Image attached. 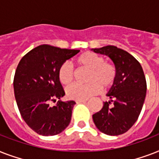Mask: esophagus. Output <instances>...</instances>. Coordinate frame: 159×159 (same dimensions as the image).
I'll use <instances>...</instances> for the list:
<instances>
[{"mask_svg": "<svg viewBox=\"0 0 159 159\" xmlns=\"http://www.w3.org/2000/svg\"><path fill=\"white\" fill-rule=\"evenodd\" d=\"M87 102V100H77V101H76L77 103H84V102Z\"/></svg>", "mask_w": 159, "mask_h": 159, "instance_id": "obj_1", "label": "esophagus"}]
</instances>
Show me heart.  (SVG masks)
Instances as JSON below:
<instances>
[{"label":"heart","instance_id":"heart-1","mask_svg":"<svg viewBox=\"0 0 159 159\" xmlns=\"http://www.w3.org/2000/svg\"><path fill=\"white\" fill-rule=\"evenodd\" d=\"M77 64L89 70L85 85L72 84L67 88V97L72 100H87L98 94L102 87L107 89L114 84L116 78V70L113 65L105 62L104 57L92 52H85L76 59ZM57 77L62 85H69L73 81V71L71 65L63 62L58 68Z\"/></svg>","mask_w":159,"mask_h":159}]
</instances>
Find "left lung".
<instances>
[{
    "instance_id": "1",
    "label": "left lung",
    "mask_w": 159,
    "mask_h": 159,
    "mask_svg": "<svg viewBox=\"0 0 159 159\" xmlns=\"http://www.w3.org/2000/svg\"><path fill=\"white\" fill-rule=\"evenodd\" d=\"M92 50L108 56L116 70V81L106 94L110 101L92 119L101 132L120 135L133 126L140 114L147 91L145 76L140 63L121 48L108 45Z\"/></svg>"
}]
</instances>
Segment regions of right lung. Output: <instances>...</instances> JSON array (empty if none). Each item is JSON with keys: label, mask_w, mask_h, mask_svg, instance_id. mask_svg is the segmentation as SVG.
I'll return each instance as SVG.
<instances>
[{"label": "right lung", "mask_w": 159, "mask_h": 159, "mask_svg": "<svg viewBox=\"0 0 159 159\" xmlns=\"http://www.w3.org/2000/svg\"><path fill=\"white\" fill-rule=\"evenodd\" d=\"M80 50L42 44L26 53L14 77V92L19 111L25 123L43 136L64 130L72 118L74 101L61 102L65 95L57 72L61 65ZM60 101L55 106L50 100Z\"/></svg>", "instance_id": "obj_1"}]
</instances>
